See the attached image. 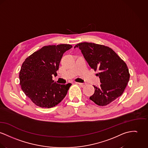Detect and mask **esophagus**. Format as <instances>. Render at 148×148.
Returning a JSON list of instances; mask_svg holds the SVG:
<instances>
[{"instance_id":"obj_1","label":"esophagus","mask_w":148,"mask_h":148,"mask_svg":"<svg viewBox=\"0 0 148 148\" xmlns=\"http://www.w3.org/2000/svg\"><path fill=\"white\" fill-rule=\"evenodd\" d=\"M77 83L80 85L82 87H84L86 86V84H84V83H79V82H77Z\"/></svg>"}]
</instances>
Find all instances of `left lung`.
I'll use <instances>...</instances> for the list:
<instances>
[{"mask_svg": "<svg viewBox=\"0 0 148 148\" xmlns=\"http://www.w3.org/2000/svg\"><path fill=\"white\" fill-rule=\"evenodd\" d=\"M90 66L99 70L101 84L95 86V93L90 99L99 106H106L121 96L130 79L128 69L125 61L114 51L106 46L92 43L77 44Z\"/></svg>", "mask_w": 148, "mask_h": 148, "instance_id": "left-lung-1", "label": "left lung"}]
</instances>
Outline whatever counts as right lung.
Returning a JSON list of instances; mask_svg holds the SVG:
<instances>
[{
    "mask_svg": "<svg viewBox=\"0 0 148 148\" xmlns=\"http://www.w3.org/2000/svg\"><path fill=\"white\" fill-rule=\"evenodd\" d=\"M73 46L61 44L44 46L26 58L20 71L21 89L33 103L41 108L57 105L66 95L71 84H60L52 80L63 54Z\"/></svg>",
    "mask_w": 148,
    "mask_h": 148,
    "instance_id": "1",
    "label": "right lung"
}]
</instances>
